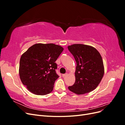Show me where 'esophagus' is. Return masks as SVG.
Masks as SVG:
<instances>
[{"mask_svg": "<svg viewBox=\"0 0 125 125\" xmlns=\"http://www.w3.org/2000/svg\"><path fill=\"white\" fill-rule=\"evenodd\" d=\"M67 75V73H66L62 74V77H66V76Z\"/></svg>", "mask_w": 125, "mask_h": 125, "instance_id": "1", "label": "esophagus"}]
</instances>
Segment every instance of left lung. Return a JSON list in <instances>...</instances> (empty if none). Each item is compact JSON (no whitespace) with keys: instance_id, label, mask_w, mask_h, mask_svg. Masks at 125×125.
I'll return each mask as SVG.
<instances>
[{"instance_id":"8db88e82","label":"left lung","mask_w":125,"mask_h":125,"mask_svg":"<svg viewBox=\"0 0 125 125\" xmlns=\"http://www.w3.org/2000/svg\"><path fill=\"white\" fill-rule=\"evenodd\" d=\"M77 63L75 81L68 89L77 94L89 93L100 83L104 73L102 57L95 48L83 44H73L68 47Z\"/></svg>"}]
</instances>
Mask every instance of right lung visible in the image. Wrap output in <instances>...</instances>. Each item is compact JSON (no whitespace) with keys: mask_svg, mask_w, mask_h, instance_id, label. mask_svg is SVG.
I'll return each mask as SVG.
<instances>
[{"mask_svg":"<svg viewBox=\"0 0 125 125\" xmlns=\"http://www.w3.org/2000/svg\"><path fill=\"white\" fill-rule=\"evenodd\" d=\"M63 50L62 46L52 43L35 44L21 56L20 78L30 92L44 95L52 91L59 77L55 62Z\"/></svg>","mask_w":125,"mask_h":125,"instance_id":"obj_1","label":"right lung"}]
</instances>
